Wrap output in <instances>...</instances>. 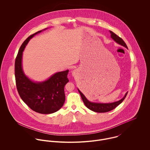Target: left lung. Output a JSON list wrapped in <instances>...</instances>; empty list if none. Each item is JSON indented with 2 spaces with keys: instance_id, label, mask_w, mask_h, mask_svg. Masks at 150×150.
Instances as JSON below:
<instances>
[{
  "instance_id": "obj_1",
  "label": "left lung",
  "mask_w": 150,
  "mask_h": 150,
  "mask_svg": "<svg viewBox=\"0 0 150 150\" xmlns=\"http://www.w3.org/2000/svg\"><path fill=\"white\" fill-rule=\"evenodd\" d=\"M110 33H111V38L115 41L117 43L128 48L126 43H125V42L122 40V38H121L120 37H119L118 35H117L116 34H115L114 32L110 31ZM79 92L81 95V97L83 99V101L84 102V103L85 104L86 107L88 108L89 109H90L91 110L95 111V112H106L110 111L113 109H114L115 108L117 107L120 104H121L123 100L125 99V98H126L128 92L126 93L125 95L124 96V97L121 99L120 100L118 101V102H115L114 103H92V102H90L89 101H88L86 99L85 96L80 92V91L79 89Z\"/></svg>"
}]
</instances>
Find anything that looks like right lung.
I'll return each mask as SVG.
<instances>
[{"label":"right lung","mask_w":150,"mask_h":150,"mask_svg":"<svg viewBox=\"0 0 150 150\" xmlns=\"http://www.w3.org/2000/svg\"><path fill=\"white\" fill-rule=\"evenodd\" d=\"M42 30L29 36L22 44L15 61V78L18 92L22 100L35 112L51 114L59 110L65 100L64 86L69 81V70L58 72L43 83H34L23 73L22 52L29 40Z\"/></svg>","instance_id":"obj_1"}]
</instances>
